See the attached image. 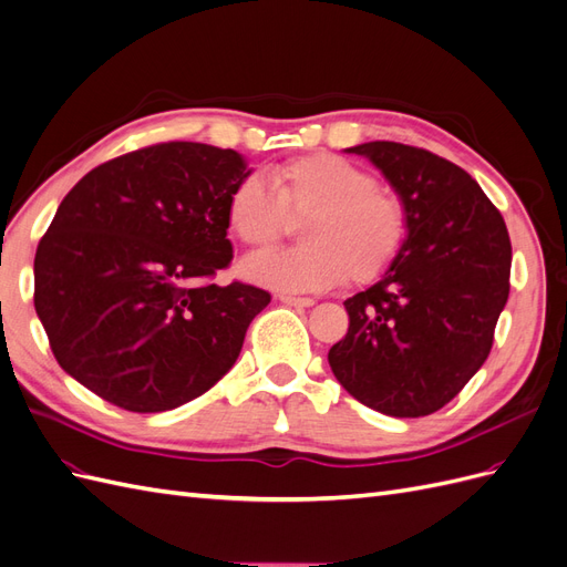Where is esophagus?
Instances as JSON below:
<instances>
[{
    "instance_id": "obj_1",
    "label": "esophagus",
    "mask_w": 567,
    "mask_h": 567,
    "mask_svg": "<svg viewBox=\"0 0 567 567\" xmlns=\"http://www.w3.org/2000/svg\"><path fill=\"white\" fill-rule=\"evenodd\" d=\"M279 300L284 305H290V307H312L315 305L312 298H296V296H286V293H281Z\"/></svg>"
}]
</instances>
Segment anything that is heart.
<instances>
[{"mask_svg": "<svg viewBox=\"0 0 567 567\" xmlns=\"http://www.w3.org/2000/svg\"><path fill=\"white\" fill-rule=\"evenodd\" d=\"M288 219H305V246L252 255L241 265L248 281L281 293H315L346 277L375 281L398 260L409 229L402 196L331 151L274 165L267 182L244 177L227 198V225L252 250L281 241Z\"/></svg>", "mask_w": 567, "mask_h": 567, "instance_id": "1", "label": "heart"}]
</instances>
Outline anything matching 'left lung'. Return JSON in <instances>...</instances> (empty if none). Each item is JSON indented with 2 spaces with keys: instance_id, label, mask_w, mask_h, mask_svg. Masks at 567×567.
I'll return each instance as SVG.
<instances>
[{
  "instance_id": "8db88e82",
  "label": "left lung",
  "mask_w": 567,
  "mask_h": 567,
  "mask_svg": "<svg viewBox=\"0 0 567 567\" xmlns=\"http://www.w3.org/2000/svg\"><path fill=\"white\" fill-rule=\"evenodd\" d=\"M348 153L381 169L406 205L409 229L381 281L346 300L350 329L329 364L354 400L381 414L427 416L485 364L508 300L511 238L458 165L398 142Z\"/></svg>"
}]
</instances>
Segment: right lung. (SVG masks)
I'll return each mask as SVG.
<instances>
[{"instance_id": "add662e5", "label": "right lung", "mask_w": 567, "mask_h": 567, "mask_svg": "<svg viewBox=\"0 0 567 567\" xmlns=\"http://www.w3.org/2000/svg\"><path fill=\"white\" fill-rule=\"evenodd\" d=\"M241 153L167 142L84 175L35 252V310L61 369L106 402L156 414L225 375L262 288L213 284L229 267L227 198Z\"/></svg>"}]
</instances>
